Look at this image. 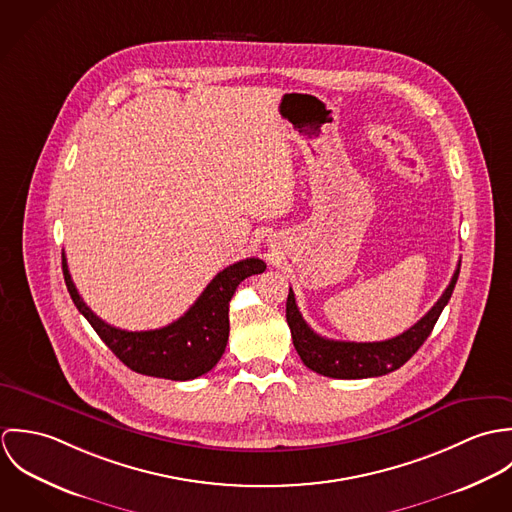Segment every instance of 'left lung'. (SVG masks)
Masks as SVG:
<instances>
[{"mask_svg": "<svg viewBox=\"0 0 512 512\" xmlns=\"http://www.w3.org/2000/svg\"><path fill=\"white\" fill-rule=\"evenodd\" d=\"M459 266L441 293L436 305L408 331L402 335L388 339V341H376V343H355V341H333L317 335L301 317L295 295L292 288L288 293L286 303V319L292 331L293 347L303 361V365L311 368L317 374L331 376V378H370V376H382L410 361V357L424 345V341L430 337L436 321L447 305L455 282L459 278Z\"/></svg>", "mask_w": 512, "mask_h": 512, "instance_id": "1", "label": "left lung"}]
</instances>
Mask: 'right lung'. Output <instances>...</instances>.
<instances>
[{
    "label": "right lung",
    "mask_w": 512,
    "mask_h": 512,
    "mask_svg": "<svg viewBox=\"0 0 512 512\" xmlns=\"http://www.w3.org/2000/svg\"><path fill=\"white\" fill-rule=\"evenodd\" d=\"M260 258H246L219 272L213 282L189 307V311L167 327L153 331H126L108 325L82 301L76 292L63 252V276L76 309L86 317L106 347L134 372L167 378L193 380L217 365L228 341V303L238 284L262 274Z\"/></svg>",
    "instance_id": "obj_1"
}]
</instances>
